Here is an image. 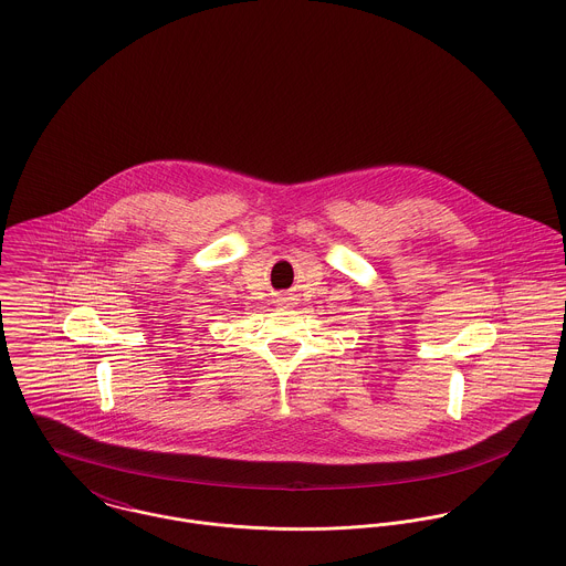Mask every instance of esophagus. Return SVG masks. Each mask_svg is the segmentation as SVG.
I'll return each mask as SVG.
<instances>
[{"mask_svg": "<svg viewBox=\"0 0 566 566\" xmlns=\"http://www.w3.org/2000/svg\"><path fill=\"white\" fill-rule=\"evenodd\" d=\"M283 301H285V303H287V301H290V298H283Z\"/></svg>", "mask_w": 566, "mask_h": 566, "instance_id": "obj_1", "label": "esophagus"}]
</instances>
